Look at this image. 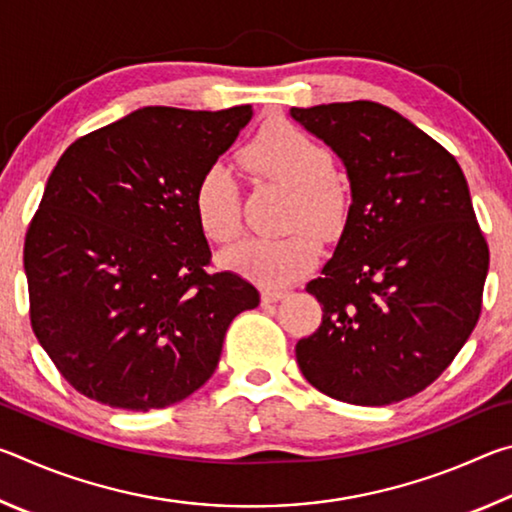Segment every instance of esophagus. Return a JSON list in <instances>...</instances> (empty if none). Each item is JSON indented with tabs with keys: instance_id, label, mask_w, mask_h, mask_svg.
Wrapping results in <instances>:
<instances>
[{
	"instance_id": "esophagus-1",
	"label": "esophagus",
	"mask_w": 512,
	"mask_h": 512,
	"mask_svg": "<svg viewBox=\"0 0 512 512\" xmlns=\"http://www.w3.org/2000/svg\"><path fill=\"white\" fill-rule=\"evenodd\" d=\"M287 298V291H277V289H264L262 291V302H266V305H271V302H277Z\"/></svg>"
}]
</instances>
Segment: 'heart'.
I'll list each match as a JSON object with an SVG mask.
<instances>
[{
  "label": "heart",
  "instance_id": "obj_1",
  "mask_svg": "<svg viewBox=\"0 0 512 512\" xmlns=\"http://www.w3.org/2000/svg\"><path fill=\"white\" fill-rule=\"evenodd\" d=\"M241 160L257 176L273 180L293 194L289 223H305L318 232H334L345 219V194L334 180V158L325 144L291 124L266 126L241 151ZM194 212L203 235L225 244L241 228L239 185L225 164H210L194 187ZM320 244L309 230L284 237H248L223 255L232 271L264 287H284L318 262Z\"/></svg>",
  "mask_w": 512,
  "mask_h": 512
}]
</instances>
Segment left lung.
I'll return each mask as SVG.
<instances>
[{
    "label": "left lung",
    "mask_w": 512,
    "mask_h": 512,
    "mask_svg": "<svg viewBox=\"0 0 512 512\" xmlns=\"http://www.w3.org/2000/svg\"><path fill=\"white\" fill-rule=\"evenodd\" d=\"M332 149L352 205L334 255L307 284L323 323L296 345L311 386L384 406L438 379L481 314L488 244L454 155L375 101L291 108Z\"/></svg>",
    "instance_id": "8db88e82"
}]
</instances>
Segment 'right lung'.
Returning a JSON list of instances; mask_svg holds the SVG:
<instances>
[{
	"label": "right lung",
	"instance_id": "1",
	"mask_svg": "<svg viewBox=\"0 0 512 512\" xmlns=\"http://www.w3.org/2000/svg\"><path fill=\"white\" fill-rule=\"evenodd\" d=\"M253 108L149 106L60 155L24 241L31 325L81 395L112 409H164L214 375L232 318L259 293L205 273L194 212L201 173Z\"/></svg>",
	"mask_w": 512,
	"mask_h": 512
}]
</instances>
